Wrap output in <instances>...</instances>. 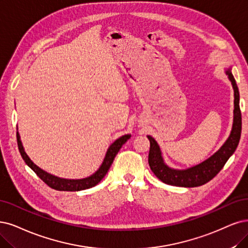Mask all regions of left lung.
<instances>
[{
	"label": "left lung",
	"instance_id": "8db88e82",
	"mask_svg": "<svg viewBox=\"0 0 248 248\" xmlns=\"http://www.w3.org/2000/svg\"><path fill=\"white\" fill-rule=\"evenodd\" d=\"M232 68H225V73L229 80L231 81L234 90V111H233V124L230 135L226 142L222 145L212 156L200 162L196 166L185 170H178L169 167L162 156V152L158 143L151 136H147L150 142V150L148 162L151 170L154 172L161 182L168 185L178 187H198L206 184L215 178L218 171L223 169L227 160L232 156L241 136V112L239 107V91L236 85L235 78L232 75Z\"/></svg>",
	"mask_w": 248,
	"mask_h": 248
}]
</instances>
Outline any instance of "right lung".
<instances>
[{
    "label": "right lung",
    "instance_id": "1",
    "mask_svg": "<svg viewBox=\"0 0 248 248\" xmlns=\"http://www.w3.org/2000/svg\"><path fill=\"white\" fill-rule=\"evenodd\" d=\"M16 136H17L18 149H19V152L25 163L36 173V176H38L43 182H45L49 187L58 191H80V190H86L96 186L98 183L105 177L108 170L110 169V167H111L114 157L116 156L119 149H121L123 147V145L131 138L130 134L119 137L118 139H116L111 145L109 146L102 163H101L100 168L93 173V175H91L84 179L73 180V179H63V178L56 177L39 168L36 164L32 162V160L29 157V155H27L26 152L24 151L22 142L20 140L19 133L17 132Z\"/></svg>",
    "mask_w": 248,
    "mask_h": 248
}]
</instances>
